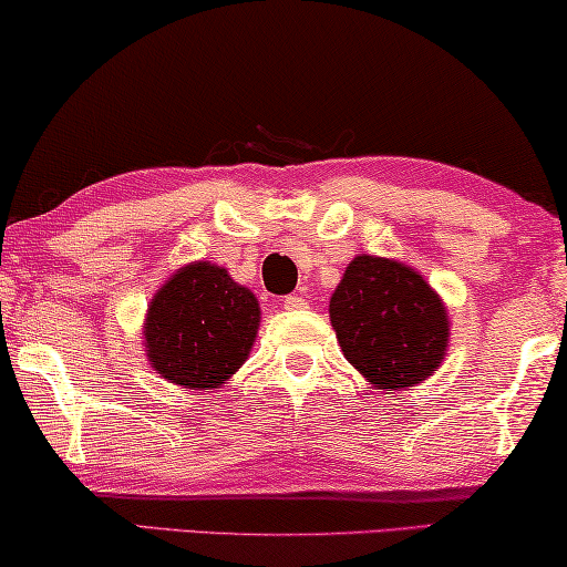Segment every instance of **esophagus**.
<instances>
[{"instance_id": "esophagus-1", "label": "esophagus", "mask_w": 567, "mask_h": 567, "mask_svg": "<svg viewBox=\"0 0 567 567\" xmlns=\"http://www.w3.org/2000/svg\"><path fill=\"white\" fill-rule=\"evenodd\" d=\"M308 308V302L298 298V295H290V298H285V310H302Z\"/></svg>"}]
</instances>
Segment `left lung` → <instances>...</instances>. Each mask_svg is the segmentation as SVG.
<instances>
[{
	"instance_id": "1",
	"label": "left lung",
	"mask_w": 567,
	"mask_h": 567,
	"mask_svg": "<svg viewBox=\"0 0 567 567\" xmlns=\"http://www.w3.org/2000/svg\"><path fill=\"white\" fill-rule=\"evenodd\" d=\"M328 312L346 361L386 394L433 377L451 343L443 298L400 259L353 257Z\"/></svg>"
}]
</instances>
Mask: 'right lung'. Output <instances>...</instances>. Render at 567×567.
Instances as JSON below:
<instances>
[{
	"instance_id": "1",
	"label": "right lung",
	"mask_w": 567,
	"mask_h": 567,
	"mask_svg": "<svg viewBox=\"0 0 567 567\" xmlns=\"http://www.w3.org/2000/svg\"><path fill=\"white\" fill-rule=\"evenodd\" d=\"M259 300L224 267L190 261L167 277L145 312L150 367L181 390H218L249 359Z\"/></svg>"
}]
</instances>
